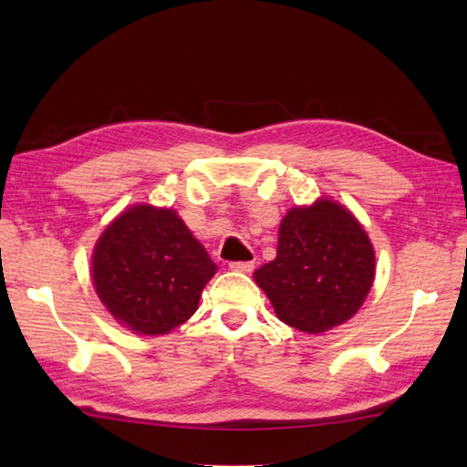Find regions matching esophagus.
<instances>
[{
	"label": "esophagus",
	"instance_id": "1",
	"mask_svg": "<svg viewBox=\"0 0 467 467\" xmlns=\"http://www.w3.org/2000/svg\"><path fill=\"white\" fill-rule=\"evenodd\" d=\"M228 269L236 273H251L254 269V261H236L228 265Z\"/></svg>",
	"mask_w": 467,
	"mask_h": 467
}]
</instances>
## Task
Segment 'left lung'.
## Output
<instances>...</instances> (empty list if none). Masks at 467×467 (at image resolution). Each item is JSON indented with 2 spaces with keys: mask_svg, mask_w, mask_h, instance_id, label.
I'll return each instance as SVG.
<instances>
[{
  "mask_svg": "<svg viewBox=\"0 0 467 467\" xmlns=\"http://www.w3.org/2000/svg\"><path fill=\"white\" fill-rule=\"evenodd\" d=\"M375 279V251L359 221L319 198L281 221L275 261L254 271L276 317L305 333H325L359 311Z\"/></svg>",
  "mask_w": 467,
  "mask_h": 467,
  "instance_id": "1",
  "label": "left lung"
}]
</instances>
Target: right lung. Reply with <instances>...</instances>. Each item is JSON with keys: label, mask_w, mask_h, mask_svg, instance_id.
Masks as SVG:
<instances>
[{"label": "right lung", "mask_w": 467, "mask_h": 467, "mask_svg": "<svg viewBox=\"0 0 467 467\" xmlns=\"http://www.w3.org/2000/svg\"><path fill=\"white\" fill-rule=\"evenodd\" d=\"M216 265L172 208L134 204L108 224L92 254L94 289L138 335H166L198 309Z\"/></svg>", "instance_id": "add662e5"}]
</instances>
